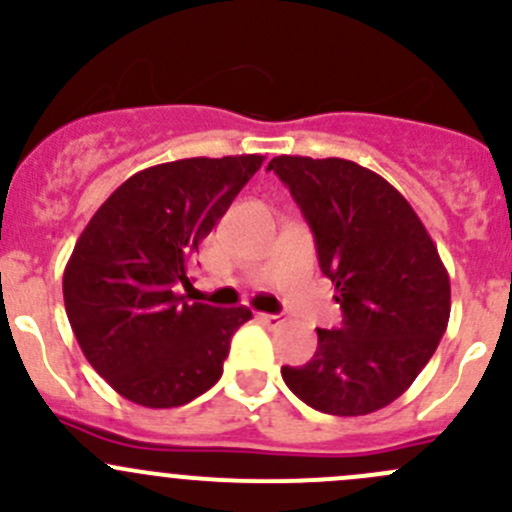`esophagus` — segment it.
Instances as JSON below:
<instances>
[{
  "label": "esophagus",
  "mask_w": 512,
  "mask_h": 512,
  "mask_svg": "<svg viewBox=\"0 0 512 512\" xmlns=\"http://www.w3.org/2000/svg\"><path fill=\"white\" fill-rule=\"evenodd\" d=\"M257 317H260L262 324H267V327H272V329H277L285 324V317H282V314H257Z\"/></svg>",
  "instance_id": "1"
}]
</instances>
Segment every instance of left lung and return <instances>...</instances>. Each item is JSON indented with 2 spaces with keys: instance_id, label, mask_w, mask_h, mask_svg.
<instances>
[{
  "instance_id": "left-lung-1",
  "label": "left lung",
  "mask_w": 512,
  "mask_h": 512,
  "mask_svg": "<svg viewBox=\"0 0 512 512\" xmlns=\"http://www.w3.org/2000/svg\"><path fill=\"white\" fill-rule=\"evenodd\" d=\"M275 170L307 218L319 267L344 312L317 329V352L282 379L312 409L364 416L399 399L428 364L451 317V280L409 200L344 158L277 156Z\"/></svg>"
}]
</instances>
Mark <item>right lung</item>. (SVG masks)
<instances>
[{"label":"right lung","instance_id":"right-lung-1","mask_svg":"<svg viewBox=\"0 0 512 512\" xmlns=\"http://www.w3.org/2000/svg\"><path fill=\"white\" fill-rule=\"evenodd\" d=\"M262 156L183 158L118 185L76 240L64 270L66 317L81 352L123 399L173 409L223 376L247 307L188 302L203 237L260 170Z\"/></svg>","mask_w":512,"mask_h":512}]
</instances>
